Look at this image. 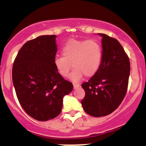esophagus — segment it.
Returning a JSON list of instances; mask_svg holds the SVG:
<instances>
[{
  "label": "esophagus",
  "instance_id": "1",
  "mask_svg": "<svg viewBox=\"0 0 146 146\" xmlns=\"http://www.w3.org/2000/svg\"><path fill=\"white\" fill-rule=\"evenodd\" d=\"M80 86V85L79 84H73V88H74L75 89H76V88H79Z\"/></svg>",
  "mask_w": 146,
  "mask_h": 146
}]
</instances>
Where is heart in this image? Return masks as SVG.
Segmentation results:
<instances>
[{
	"label": "heart",
	"mask_w": 146,
	"mask_h": 146,
	"mask_svg": "<svg viewBox=\"0 0 146 146\" xmlns=\"http://www.w3.org/2000/svg\"><path fill=\"white\" fill-rule=\"evenodd\" d=\"M62 54L63 57H57L54 60L57 71L61 76L67 78L73 65L75 69L71 79L74 82L80 80L84 75L93 77L102 64L101 45L94 39L68 40L62 48Z\"/></svg>",
	"instance_id": "obj_1"
}]
</instances>
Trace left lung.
Wrapping results in <instances>:
<instances>
[{
	"label": "left lung",
	"mask_w": 146,
	"mask_h": 146,
	"mask_svg": "<svg viewBox=\"0 0 146 146\" xmlns=\"http://www.w3.org/2000/svg\"><path fill=\"white\" fill-rule=\"evenodd\" d=\"M102 60L96 74L82 84L85 97L84 110L93 117L106 116L115 111L126 95L130 71V60L115 38L104 33Z\"/></svg>",
	"instance_id": "1"
}]
</instances>
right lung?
Listing matches in <instances>:
<instances>
[{
    "label": "right lung",
    "mask_w": 146,
    "mask_h": 146,
    "mask_svg": "<svg viewBox=\"0 0 146 146\" xmlns=\"http://www.w3.org/2000/svg\"><path fill=\"white\" fill-rule=\"evenodd\" d=\"M56 35L40 36L27 42L15 58L12 80L20 104L27 114L38 121L60 115L63 97L73 90L54 64Z\"/></svg>",
    "instance_id": "add662e5"
}]
</instances>
